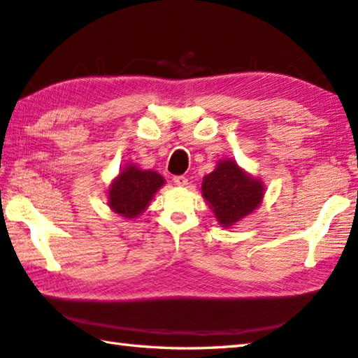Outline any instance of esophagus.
Wrapping results in <instances>:
<instances>
[{
  "instance_id": "34e87169",
  "label": "esophagus",
  "mask_w": 358,
  "mask_h": 358,
  "mask_svg": "<svg viewBox=\"0 0 358 358\" xmlns=\"http://www.w3.org/2000/svg\"><path fill=\"white\" fill-rule=\"evenodd\" d=\"M173 180H174V184L179 187H185L187 184H189V179H187L185 176H174Z\"/></svg>"
}]
</instances>
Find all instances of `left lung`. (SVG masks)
<instances>
[{"label":"left lung","instance_id":"left-lung-1","mask_svg":"<svg viewBox=\"0 0 358 358\" xmlns=\"http://www.w3.org/2000/svg\"><path fill=\"white\" fill-rule=\"evenodd\" d=\"M201 190L223 228L252 214L264 196V184L243 171L233 159L217 162L214 171L204 176Z\"/></svg>","mask_w":358,"mask_h":358}]
</instances>
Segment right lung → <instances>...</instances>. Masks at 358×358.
I'll return each instance as SVG.
<instances>
[{"label":"right lung","mask_w":358,"mask_h":358,"mask_svg":"<svg viewBox=\"0 0 358 358\" xmlns=\"http://www.w3.org/2000/svg\"><path fill=\"white\" fill-rule=\"evenodd\" d=\"M163 184L165 179L157 171L127 165L110 185V209L129 220L136 218L146 210L150 199Z\"/></svg>","instance_id":"add662e5"}]
</instances>
